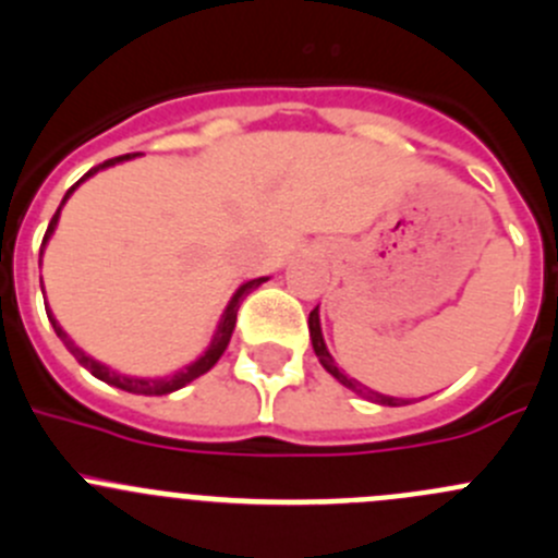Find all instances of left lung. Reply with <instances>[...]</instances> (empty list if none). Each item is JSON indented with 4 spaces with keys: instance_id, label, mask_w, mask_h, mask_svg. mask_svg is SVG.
<instances>
[{
    "instance_id": "8db88e82",
    "label": "left lung",
    "mask_w": 558,
    "mask_h": 558,
    "mask_svg": "<svg viewBox=\"0 0 558 558\" xmlns=\"http://www.w3.org/2000/svg\"><path fill=\"white\" fill-rule=\"evenodd\" d=\"M307 329H311L313 351H316L318 362H322V365L327 367V373H332V376L338 378V381L343 384V387H349L351 392L362 395V398L373 400V403H381V405H403V403H409V400H403V398H389V395L376 392V389H367L365 384H360V381H356V378H349L343 371H340L338 365H335L332 354H329L327 343H324V338H322V324H318V307H313V311H311V318H307Z\"/></svg>"
}]
</instances>
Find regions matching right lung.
<instances>
[{"label":"right lung","mask_w":558,"mask_h":558,"mask_svg":"<svg viewBox=\"0 0 558 558\" xmlns=\"http://www.w3.org/2000/svg\"><path fill=\"white\" fill-rule=\"evenodd\" d=\"M128 158H130V155H122V158H111V160H106V163H100V166H95V169H89V171H86V174L81 177V180L75 182V185L70 187L68 193H64L62 204L68 202V198H70V193H73L75 187H78L81 182L86 180V177L97 174V171H100V169H108V166H113V163H122V160H128ZM62 204H59V209H57V213H53L51 223H48V229H46V236H43V247H46L48 236H51V234H53V229H57V220H59V213H62ZM40 256H43V251H40ZM264 280H267V278H256V280H247V283H242L240 289H236V294L231 296V302H229V305H226V311H223V318H220L218 329H215V335H213V343H209V349L204 351V354L198 356L196 362H191V365H187V367H182V371H177L174 376H166V378H135V376H122V373H117V371H111V367L100 365V362H97V360H92L89 354H84V351H81L78 345H75L73 340L68 338V332H64V329L59 327V324H57V318L51 316V311H46V313H48V322L53 324V332H57V338L62 340L64 345H68V349H70V354H73L75 360H78L81 365H84L86 371L92 373V376H97V378H100V381H106V384H111V387H119V389H124V392H133V395H169V392H174V389H182V387H185V384H191L193 378L204 376V373H207L209 367H213L215 362L220 360V356H223L226 345H229V340H231V332H234V324H236V311H240L242 300H245V296L251 294V291L256 289V286H262Z\"/></svg>","instance_id":"1"}]
</instances>
